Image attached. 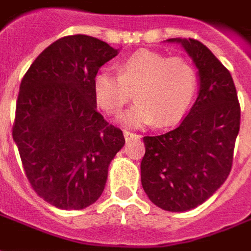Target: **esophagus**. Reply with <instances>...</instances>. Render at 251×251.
I'll use <instances>...</instances> for the list:
<instances>
[{
  "label": "esophagus",
  "mask_w": 251,
  "mask_h": 251,
  "mask_svg": "<svg viewBox=\"0 0 251 251\" xmlns=\"http://www.w3.org/2000/svg\"><path fill=\"white\" fill-rule=\"evenodd\" d=\"M124 136H125L126 141H129V140H133V138H138V134L136 133H133V131H129V130H124Z\"/></svg>",
  "instance_id": "34e87169"
}]
</instances>
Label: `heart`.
<instances>
[{
	"label": "heart",
	"instance_id": "1",
	"mask_svg": "<svg viewBox=\"0 0 251 251\" xmlns=\"http://www.w3.org/2000/svg\"><path fill=\"white\" fill-rule=\"evenodd\" d=\"M198 86V71L189 60L149 50L124 59L118 75L99 71L93 80L95 100L107 114L120 113L134 91L136 103L120 117L127 126L179 122L194 103Z\"/></svg>",
	"mask_w": 251,
	"mask_h": 251
}]
</instances>
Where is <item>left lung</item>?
<instances>
[{
    "instance_id": "8db88e82",
    "label": "left lung",
    "mask_w": 251,
    "mask_h": 251,
    "mask_svg": "<svg viewBox=\"0 0 251 251\" xmlns=\"http://www.w3.org/2000/svg\"><path fill=\"white\" fill-rule=\"evenodd\" d=\"M181 43L199 70L200 90L177 127L145 136L141 183L152 203L165 211L195 208L230 175L241 124V106L231 74L195 39Z\"/></svg>"
}]
</instances>
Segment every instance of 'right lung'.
Listing matches in <instances>:
<instances>
[{
    "instance_id": "1",
    "label": "right lung",
    "mask_w": 251,
    "mask_h": 251,
    "mask_svg": "<svg viewBox=\"0 0 251 251\" xmlns=\"http://www.w3.org/2000/svg\"><path fill=\"white\" fill-rule=\"evenodd\" d=\"M118 51L86 35L47 47L20 84L13 122L26 179L62 210H82L102 195L107 169L125 144L97 110L93 80Z\"/></svg>"
}]
</instances>
